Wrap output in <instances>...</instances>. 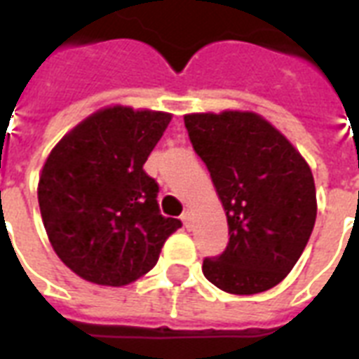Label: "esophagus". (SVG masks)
<instances>
[{
  "label": "esophagus",
  "instance_id": "34e87169",
  "mask_svg": "<svg viewBox=\"0 0 359 359\" xmlns=\"http://www.w3.org/2000/svg\"><path fill=\"white\" fill-rule=\"evenodd\" d=\"M182 224H184V227L186 229H191V212L190 210H186L184 214H182Z\"/></svg>",
  "mask_w": 359,
  "mask_h": 359
}]
</instances>
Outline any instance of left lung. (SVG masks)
<instances>
[{"mask_svg":"<svg viewBox=\"0 0 359 359\" xmlns=\"http://www.w3.org/2000/svg\"><path fill=\"white\" fill-rule=\"evenodd\" d=\"M184 124L229 225L224 253L203 261L205 278L231 294L272 289L292 270L315 227L311 169L261 115L191 114Z\"/></svg>","mask_w":359,"mask_h":359,"instance_id":"left-lung-1","label":"left lung"}]
</instances>
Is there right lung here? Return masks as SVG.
<instances>
[{"label": "right lung", "instance_id": "add662e5", "mask_svg": "<svg viewBox=\"0 0 359 359\" xmlns=\"http://www.w3.org/2000/svg\"><path fill=\"white\" fill-rule=\"evenodd\" d=\"M171 115L114 106L70 130L39 179V207L57 257L80 278L121 287L158 261L182 227L163 218L158 184L143 169Z\"/></svg>", "mask_w": 359, "mask_h": 359}]
</instances>
